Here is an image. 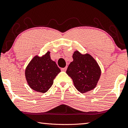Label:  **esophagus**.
Segmentation results:
<instances>
[{"label":"esophagus","mask_w":128,"mask_h":128,"mask_svg":"<svg viewBox=\"0 0 128 128\" xmlns=\"http://www.w3.org/2000/svg\"><path fill=\"white\" fill-rule=\"evenodd\" d=\"M66 69H67V67H65V68H62L61 70H62V71L66 72Z\"/></svg>","instance_id":"esophagus-1"}]
</instances>
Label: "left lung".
<instances>
[{
	"label": "left lung",
	"instance_id": "1",
	"mask_svg": "<svg viewBox=\"0 0 128 128\" xmlns=\"http://www.w3.org/2000/svg\"><path fill=\"white\" fill-rule=\"evenodd\" d=\"M72 57L73 60L66 73L72 79L76 89L82 94L94 90L101 74L96 60L88 53L82 54L78 50L73 52Z\"/></svg>",
	"mask_w": 128,
	"mask_h": 128
}]
</instances>
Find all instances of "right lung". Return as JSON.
<instances>
[{
  "instance_id": "obj_1",
  "label": "right lung",
  "mask_w": 128,
  "mask_h": 128,
  "mask_svg": "<svg viewBox=\"0 0 128 128\" xmlns=\"http://www.w3.org/2000/svg\"><path fill=\"white\" fill-rule=\"evenodd\" d=\"M60 69L51 59L50 52L34 56L25 69L26 80L30 87L36 92L45 93L49 90Z\"/></svg>"
}]
</instances>
